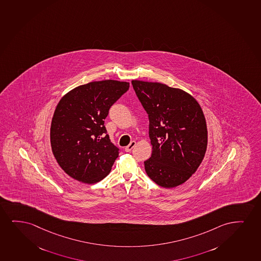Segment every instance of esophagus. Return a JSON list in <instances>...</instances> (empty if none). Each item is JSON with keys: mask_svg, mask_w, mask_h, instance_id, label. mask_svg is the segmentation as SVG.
<instances>
[{"mask_svg": "<svg viewBox=\"0 0 261 261\" xmlns=\"http://www.w3.org/2000/svg\"><path fill=\"white\" fill-rule=\"evenodd\" d=\"M136 142L135 141H132V142L129 143L128 145L126 146L125 148V150L126 152H130L131 150H132L133 148L136 146Z\"/></svg>", "mask_w": 261, "mask_h": 261, "instance_id": "obj_1", "label": "esophagus"}]
</instances>
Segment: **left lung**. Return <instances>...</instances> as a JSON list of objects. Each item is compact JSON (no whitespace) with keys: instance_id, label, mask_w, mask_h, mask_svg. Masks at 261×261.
<instances>
[{"instance_id":"8db88e82","label":"left lung","mask_w":261,"mask_h":261,"mask_svg":"<svg viewBox=\"0 0 261 261\" xmlns=\"http://www.w3.org/2000/svg\"><path fill=\"white\" fill-rule=\"evenodd\" d=\"M132 85L149 116L152 154L144 161L146 173L163 188L179 186L192 176L206 151L203 111L179 88L142 81H132Z\"/></svg>"}]
</instances>
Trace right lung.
I'll return each instance as SVG.
<instances>
[{
  "label": "right lung",
  "instance_id": "add662e5",
  "mask_svg": "<svg viewBox=\"0 0 261 261\" xmlns=\"http://www.w3.org/2000/svg\"><path fill=\"white\" fill-rule=\"evenodd\" d=\"M128 88V82L113 80L89 82L59 101L51 121V149L69 176L94 184L110 173L119 149L107 135L105 119Z\"/></svg>",
  "mask_w": 261,
  "mask_h": 261
}]
</instances>
